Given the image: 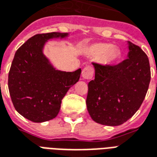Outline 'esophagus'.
Listing matches in <instances>:
<instances>
[{
  "mask_svg": "<svg viewBox=\"0 0 157 157\" xmlns=\"http://www.w3.org/2000/svg\"><path fill=\"white\" fill-rule=\"evenodd\" d=\"M94 75V69L91 67H85L83 71H82V78L85 80H90L92 79Z\"/></svg>",
  "mask_w": 157,
  "mask_h": 157,
  "instance_id": "esophagus-1",
  "label": "esophagus"
}]
</instances>
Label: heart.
I'll return each mask as SVG.
<instances>
[{"mask_svg":"<svg viewBox=\"0 0 157 157\" xmlns=\"http://www.w3.org/2000/svg\"><path fill=\"white\" fill-rule=\"evenodd\" d=\"M86 54L91 58H101L102 63L109 65L115 62L119 56V52L115 46L108 43L97 42L88 46Z\"/></svg>","mask_w":157,"mask_h":157,"instance_id":"b5f03b06","label":"heart"}]
</instances>
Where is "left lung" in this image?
<instances>
[{"mask_svg":"<svg viewBox=\"0 0 157 157\" xmlns=\"http://www.w3.org/2000/svg\"><path fill=\"white\" fill-rule=\"evenodd\" d=\"M127 59L116 66L93 63L95 79L88 83L87 111L101 125L120 126L142 104L149 87L151 68L146 53L127 41Z\"/></svg>","mask_w":157,"mask_h":157,"instance_id":"8db88e82","label":"left lung"}]
</instances>
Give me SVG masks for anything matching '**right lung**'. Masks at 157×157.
I'll return each instance as SVG.
<instances>
[{"label":"right lung","mask_w":157,"mask_h":157,"mask_svg":"<svg viewBox=\"0 0 157 157\" xmlns=\"http://www.w3.org/2000/svg\"><path fill=\"white\" fill-rule=\"evenodd\" d=\"M68 36L61 32L35 35L15 54L8 75L10 98L17 112L33 122L55 118L61 100L80 79L81 68L73 72L56 70L44 54L48 40Z\"/></svg>","instance_id":"obj_1"}]
</instances>
